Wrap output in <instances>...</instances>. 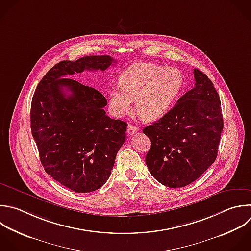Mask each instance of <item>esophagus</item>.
Segmentation results:
<instances>
[{"label": "esophagus", "mask_w": 251, "mask_h": 251, "mask_svg": "<svg viewBox=\"0 0 251 251\" xmlns=\"http://www.w3.org/2000/svg\"><path fill=\"white\" fill-rule=\"evenodd\" d=\"M136 131H137V127L136 126H134L132 125H128V126H127V133L129 135H133Z\"/></svg>", "instance_id": "obj_1"}]
</instances>
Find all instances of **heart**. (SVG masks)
<instances>
[{
    "label": "heart",
    "mask_w": 251,
    "mask_h": 251,
    "mask_svg": "<svg viewBox=\"0 0 251 251\" xmlns=\"http://www.w3.org/2000/svg\"><path fill=\"white\" fill-rule=\"evenodd\" d=\"M120 86L108 92L110 112L118 118L131 110L145 122L163 118L176 103L183 87V75L176 68L155 64H136L120 76Z\"/></svg>",
    "instance_id": "1"
}]
</instances>
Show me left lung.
Wrapping results in <instances>:
<instances>
[{
	"label": "left lung",
	"mask_w": 251,
	"mask_h": 251,
	"mask_svg": "<svg viewBox=\"0 0 251 251\" xmlns=\"http://www.w3.org/2000/svg\"><path fill=\"white\" fill-rule=\"evenodd\" d=\"M194 87L143 133L151 142L145 162L150 174L168 187H183L215 162L224 123L212 81L194 69Z\"/></svg>",
	"instance_id": "8db88e82"
}]
</instances>
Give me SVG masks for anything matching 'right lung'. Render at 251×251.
Returning a JSON list of instances; mask_svg holds the SVG:
<instances>
[{
  "instance_id": "right-lung-1",
  "label": "right lung",
  "mask_w": 251,
  "mask_h": 251,
  "mask_svg": "<svg viewBox=\"0 0 251 251\" xmlns=\"http://www.w3.org/2000/svg\"><path fill=\"white\" fill-rule=\"evenodd\" d=\"M110 56L62 61L41 79L32 98L30 122L45 172L75 192L99 189L108 180L126 123L108 117L107 100L98 90L66 75L105 71Z\"/></svg>"
}]
</instances>
